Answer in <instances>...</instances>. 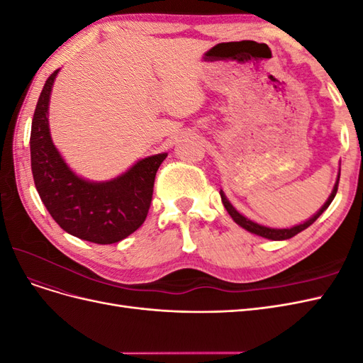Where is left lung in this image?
<instances>
[{
  "instance_id": "obj_1",
  "label": "left lung",
  "mask_w": 363,
  "mask_h": 363,
  "mask_svg": "<svg viewBox=\"0 0 363 363\" xmlns=\"http://www.w3.org/2000/svg\"><path fill=\"white\" fill-rule=\"evenodd\" d=\"M339 177H340V168H339V172H337L336 183H335V186H333V191H332L330 196H328V199H327V201L324 203V206L320 208V211H318L313 216H311L309 219H307V221H304V223H301V224H298V225L289 227V228H271V227H265V225H260V224H257V223H255V221H251V219L245 218L242 213H239V212L236 211V208L232 206V203H230V201L227 200V196H225V194L223 192V189L219 191V195H221L223 204H224V207L227 208L228 215L233 218V221H235L238 225L245 228L247 232H250V233H252V235H257V236L267 238V239H271V240H284V239H289V238H292V236H295V235H298L300 232H303V230H306L307 227L312 225V224L316 221V219L323 215V212L325 211V208H327L328 206H330V203L333 201L335 195H336V192H337Z\"/></svg>"
}]
</instances>
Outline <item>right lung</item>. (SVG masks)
<instances>
[{
  "mask_svg": "<svg viewBox=\"0 0 363 363\" xmlns=\"http://www.w3.org/2000/svg\"><path fill=\"white\" fill-rule=\"evenodd\" d=\"M59 69L40 92L31 123L30 155L36 189L47 211L65 232L94 244L125 239L144 224L152 199L156 172L167 152L138 160L118 177L91 182L77 175L52 144L48 104Z\"/></svg>",
  "mask_w": 363,
  "mask_h": 363,
  "instance_id": "right-lung-1",
  "label": "right lung"
}]
</instances>
